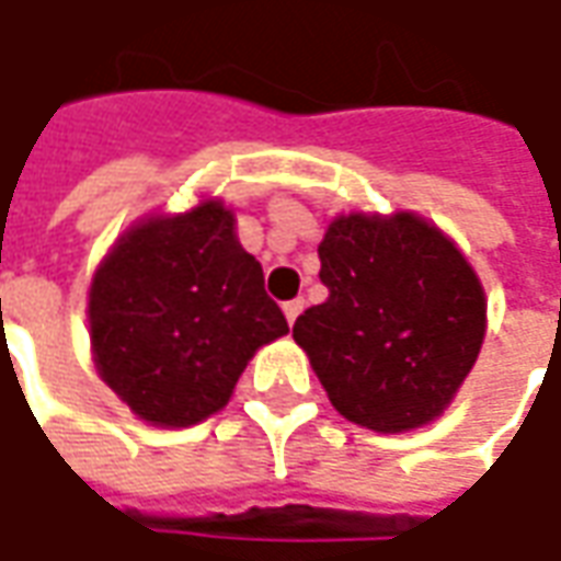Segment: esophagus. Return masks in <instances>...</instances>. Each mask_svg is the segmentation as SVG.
<instances>
[{
	"label": "esophagus",
	"mask_w": 561,
	"mask_h": 561,
	"mask_svg": "<svg viewBox=\"0 0 561 561\" xmlns=\"http://www.w3.org/2000/svg\"><path fill=\"white\" fill-rule=\"evenodd\" d=\"M306 309V299H290V302H284V314H287V321H296L299 318V312Z\"/></svg>",
	"instance_id": "obj_1"
}]
</instances>
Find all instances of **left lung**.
<instances>
[{"instance_id": "1", "label": "left lung", "mask_w": 561, "mask_h": 561, "mask_svg": "<svg viewBox=\"0 0 561 561\" xmlns=\"http://www.w3.org/2000/svg\"><path fill=\"white\" fill-rule=\"evenodd\" d=\"M328 299L293 340L343 419L377 434L443 415L478 362L484 287L440 227L412 211L340 215L318 247Z\"/></svg>"}]
</instances>
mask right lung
Instances as JSON below:
<instances>
[{
    "label": "right lung",
    "instance_id": "obj_1",
    "mask_svg": "<svg viewBox=\"0 0 561 561\" xmlns=\"http://www.w3.org/2000/svg\"><path fill=\"white\" fill-rule=\"evenodd\" d=\"M284 334L262 265L218 199L134 225L90 284L99 377L159 427H190L225 409L255 350Z\"/></svg>",
    "mask_w": 561,
    "mask_h": 561
}]
</instances>
